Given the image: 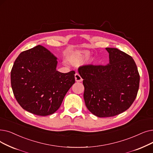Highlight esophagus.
<instances>
[{"mask_svg": "<svg viewBox=\"0 0 153 153\" xmlns=\"http://www.w3.org/2000/svg\"><path fill=\"white\" fill-rule=\"evenodd\" d=\"M75 81L77 82H81L83 79H82V78L81 77V76L79 75L78 73H76V74H75Z\"/></svg>", "mask_w": 153, "mask_h": 153, "instance_id": "esophagus-1", "label": "esophagus"}]
</instances>
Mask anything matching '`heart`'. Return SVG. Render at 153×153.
I'll use <instances>...</instances> for the list:
<instances>
[{
	"label": "heart",
	"instance_id": "heart-1",
	"mask_svg": "<svg viewBox=\"0 0 153 153\" xmlns=\"http://www.w3.org/2000/svg\"><path fill=\"white\" fill-rule=\"evenodd\" d=\"M90 55V53L88 51H83L81 52H77L71 55L68 57V61L73 65H77L80 63L83 59L88 57Z\"/></svg>",
	"mask_w": 153,
	"mask_h": 153
}]
</instances>
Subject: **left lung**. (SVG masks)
Wrapping results in <instances>:
<instances>
[{
    "mask_svg": "<svg viewBox=\"0 0 153 153\" xmlns=\"http://www.w3.org/2000/svg\"><path fill=\"white\" fill-rule=\"evenodd\" d=\"M110 63L78 68L83 79L86 106L98 117L118 115L131 106L140 86V74L133 58L115 48H106Z\"/></svg>",
    "mask_w": 153,
    "mask_h": 153,
    "instance_id": "obj_1",
    "label": "left lung"
}]
</instances>
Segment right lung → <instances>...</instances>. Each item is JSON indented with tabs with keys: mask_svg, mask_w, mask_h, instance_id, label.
<instances>
[{
	"mask_svg": "<svg viewBox=\"0 0 153 153\" xmlns=\"http://www.w3.org/2000/svg\"><path fill=\"white\" fill-rule=\"evenodd\" d=\"M56 57L42 45L24 51L11 72V86L16 100L25 110L39 116L54 113L75 82V71H58Z\"/></svg>",
	"mask_w": 153,
	"mask_h": 153,
	"instance_id": "add662e5",
	"label": "right lung"
}]
</instances>
